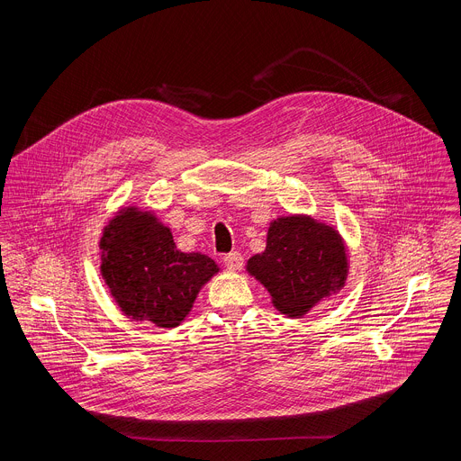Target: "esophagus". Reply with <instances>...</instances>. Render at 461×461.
<instances>
[{
	"mask_svg": "<svg viewBox=\"0 0 461 461\" xmlns=\"http://www.w3.org/2000/svg\"><path fill=\"white\" fill-rule=\"evenodd\" d=\"M242 255L239 251H231L228 255H224V265L230 268V270H240L242 268Z\"/></svg>",
	"mask_w": 461,
	"mask_h": 461,
	"instance_id": "obj_1",
	"label": "esophagus"
}]
</instances>
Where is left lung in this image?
<instances>
[{
    "label": "left lung",
    "mask_w": 461,
    "mask_h": 461,
    "mask_svg": "<svg viewBox=\"0 0 461 461\" xmlns=\"http://www.w3.org/2000/svg\"><path fill=\"white\" fill-rule=\"evenodd\" d=\"M246 272L272 295L274 306L295 319L347 283L348 253L341 233L310 215L270 222L267 249L246 262Z\"/></svg>",
    "instance_id": "obj_1"
}]
</instances>
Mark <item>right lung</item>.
<instances>
[{
    "label": "right lung",
    "instance_id": "obj_1",
    "mask_svg": "<svg viewBox=\"0 0 461 461\" xmlns=\"http://www.w3.org/2000/svg\"><path fill=\"white\" fill-rule=\"evenodd\" d=\"M100 249L102 277L123 315L160 328L178 326L221 270L204 253L180 251L171 230L137 206L107 222Z\"/></svg>",
    "mask_w": 461,
    "mask_h": 461
}]
</instances>
